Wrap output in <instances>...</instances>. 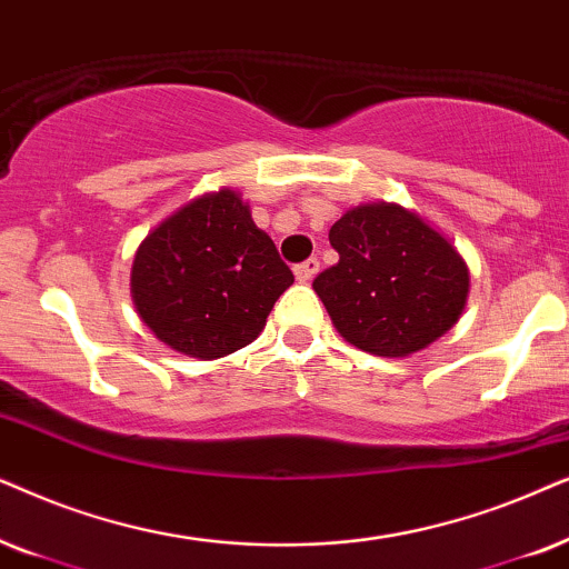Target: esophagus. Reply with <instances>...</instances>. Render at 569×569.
<instances>
[{
    "label": "esophagus",
    "mask_w": 569,
    "mask_h": 569,
    "mask_svg": "<svg viewBox=\"0 0 569 569\" xmlns=\"http://www.w3.org/2000/svg\"><path fill=\"white\" fill-rule=\"evenodd\" d=\"M317 270H320V260H317V257H309V260L299 262L297 268H293V276H297L301 283H309V280L317 276Z\"/></svg>",
    "instance_id": "34e87169"
}]
</instances>
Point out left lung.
<instances>
[{
    "mask_svg": "<svg viewBox=\"0 0 569 569\" xmlns=\"http://www.w3.org/2000/svg\"><path fill=\"white\" fill-rule=\"evenodd\" d=\"M340 254L315 291L348 343L408 356L445 336L468 299V264L442 233L396 202H367L332 223Z\"/></svg>",
    "mask_w": 569,
    "mask_h": 569,
    "instance_id": "8db88e82",
    "label": "left lung"
}]
</instances>
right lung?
<instances>
[{
	"instance_id": "obj_1",
	"label": "right lung",
	"mask_w": 569,
	"mask_h": 569,
	"mask_svg": "<svg viewBox=\"0 0 569 569\" xmlns=\"http://www.w3.org/2000/svg\"><path fill=\"white\" fill-rule=\"evenodd\" d=\"M293 283L233 189L202 194L153 229L132 262V299L158 340L210 361L260 336Z\"/></svg>"
}]
</instances>
